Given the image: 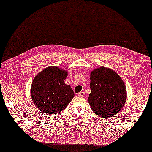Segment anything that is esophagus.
<instances>
[{
    "mask_svg": "<svg viewBox=\"0 0 152 152\" xmlns=\"http://www.w3.org/2000/svg\"><path fill=\"white\" fill-rule=\"evenodd\" d=\"M85 94H86V93H85L84 91H81V92H80L79 94H78V96H79V97H84Z\"/></svg>",
    "mask_w": 152,
    "mask_h": 152,
    "instance_id": "1",
    "label": "esophagus"
}]
</instances>
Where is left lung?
I'll list each match as a JSON object with an SVG mask.
<instances>
[{"label": "left lung", "mask_w": 152, "mask_h": 152, "mask_svg": "<svg viewBox=\"0 0 152 152\" xmlns=\"http://www.w3.org/2000/svg\"><path fill=\"white\" fill-rule=\"evenodd\" d=\"M90 86L88 102L94 113L100 117L115 115L126 103V86L112 69L101 66L91 72Z\"/></svg>", "instance_id": "1"}]
</instances>
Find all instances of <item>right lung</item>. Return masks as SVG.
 Instances as JSON below:
<instances>
[{
  "label": "right lung",
  "mask_w": 152,
  "mask_h": 152,
  "mask_svg": "<svg viewBox=\"0 0 152 152\" xmlns=\"http://www.w3.org/2000/svg\"><path fill=\"white\" fill-rule=\"evenodd\" d=\"M68 72L57 66H49L39 73L31 84L30 93L34 103L47 115L58 113L74 97V93L65 83Z\"/></svg>",
  "instance_id": "right-lung-1"
}]
</instances>
